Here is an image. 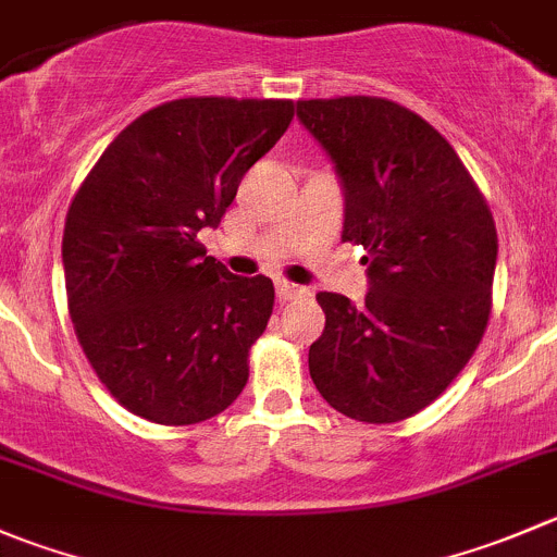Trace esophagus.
Masks as SVG:
<instances>
[{
	"mask_svg": "<svg viewBox=\"0 0 557 557\" xmlns=\"http://www.w3.org/2000/svg\"><path fill=\"white\" fill-rule=\"evenodd\" d=\"M277 299L280 301H290V299H299V296H307V288H301V285H294V283H285V280H277Z\"/></svg>",
	"mask_w": 557,
	"mask_h": 557,
	"instance_id": "34e87169",
	"label": "esophagus"
}]
</instances>
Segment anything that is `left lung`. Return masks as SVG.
<instances>
[{"instance_id": "obj_1", "label": "left lung", "mask_w": 557, "mask_h": 557, "mask_svg": "<svg viewBox=\"0 0 557 557\" xmlns=\"http://www.w3.org/2000/svg\"><path fill=\"white\" fill-rule=\"evenodd\" d=\"M296 116L334 163L343 242L367 250L359 307L321 290L310 345L321 397L356 422L428 408L468 364L490 318L498 234L487 201L444 135L383 97L299 100Z\"/></svg>"}]
</instances>
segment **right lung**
Listing matches in <instances>:
<instances>
[{
  "instance_id": "1",
  "label": "right lung",
  "mask_w": 557,
  "mask_h": 557,
  "mask_svg": "<svg viewBox=\"0 0 557 557\" xmlns=\"http://www.w3.org/2000/svg\"><path fill=\"white\" fill-rule=\"evenodd\" d=\"M290 119V100H171L127 124L75 193L62 239L70 318L129 413L198 424L245 388L274 285L231 274L198 231L218 228Z\"/></svg>"
}]
</instances>
